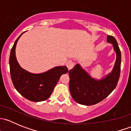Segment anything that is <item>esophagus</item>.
Wrapping results in <instances>:
<instances>
[{"label":"esophagus","instance_id":"esophagus-1","mask_svg":"<svg viewBox=\"0 0 131 131\" xmlns=\"http://www.w3.org/2000/svg\"><path fill=\"white\" fill-rule=\"evenodd\" d=\"M66 65H67V67H68V70H71L73 67V66H74L73 61H72V60L68 61H67V64H66Z\"/></svg>","mask_w":131,"mask_h":131}]
</instances>
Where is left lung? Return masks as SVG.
<instances>
[{"label":"left lung","instance_id":"left-lung-1","mask_svg":"<svg viewBox=\"0 0 131 131\" xmlns=\"http://www.w3.org/2000/svg\"><path fill=\"white\" fill-rule=\"evenodd\" d=\"M107 42L113 46L116 61L110 73L101 79L92 77L80 64H77L69 71V88L72 97L80 105L90 106L100 103L115 89L121 73V52L116 39L108 35Z\"/></svg>","mask_w":131,"mask_h":131}]
</instances>
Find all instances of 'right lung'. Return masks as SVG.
Masks as SVG:
<instances>
[{"label": "right lung", "instance_id": "obj_1", "mask_svg": "<svg viewBox=\"0 0 131 131\" xmlns=\"http://www.w3.org/2000/svg\"><path fill=\"white\" fill-rule=\"evenodd\" d=\"M22 33L16 39L10 51L9 58L10 73L17 91L27 100L40 102L47 100L63 74L68 72L66 66L54 67L41 73H33L21 67L16 57V47Z\"/></svg>", "mask_w": 131, "mask_h": 131}]
</instances>
